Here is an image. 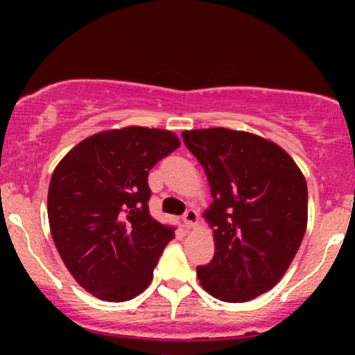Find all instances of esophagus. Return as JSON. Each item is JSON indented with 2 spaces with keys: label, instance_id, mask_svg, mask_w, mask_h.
<instances>
[{
  "label": "esophagus",
  "instance_id": "esophagus-1",
  "mask_svg": "<svg viewBox=\"0 0 355 355\" xmlns=\"http://www.w3.org/2000/svg\"><path fill=\"white\" fill-rule=\"evenodd\" d=\"M183 223H185L187 229H195V227H198V214L197 210L193 209H189L183 214Z\"/></svg>",
  "mask_w": 355,
  "mask_h": 355
}]
</instances>
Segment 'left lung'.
Returning a JSON list of instances; mask_svg holds the SVG:
<instances>
[{
	"instance_id": "8db88e82",
	"label": "left lung",
	"mask_w": 355,
	"mask_h": 355,
	"mask_svg": "<svg viewBox=\"0 0 355 355\" xmlns=\"http://www.w3.org/2000/svg\"><path fill=\"white\" fill-rule=\"evenodd\" d=\"M187 148L207 175L214 202L203 211L215 255L197 267L215 299L247 302L282 279L307 229V183L272 140L230 128L185 130Z\"/></svg>"
}]
</instances>
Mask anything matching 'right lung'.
<instances>
[{
  "label": "right lung",
  "instance_id": "right-lung-1",
  "mask_svg": "<svg viewBox=\"0 0 355 355\" xmlns=\"http://www.w3.org/2000/svg\"><path fill=\"white\" fill-rule=\"evenodd\" d=\"M170 130L123 126L85 138L53 170L48 220L64 267L107 302L148 287L172 225L148 211V170L178 148Z\"/></svg>",
  "mask_w": 355,
  "mask_h": 355
}]
</instances>
